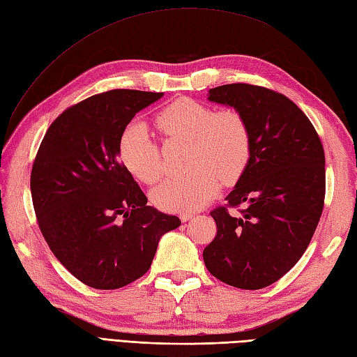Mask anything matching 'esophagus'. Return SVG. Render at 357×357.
Here are the masks:
<instances>
[{
    "label": "esophagus",
    "instance_id": "obj_1",
    "mask_svg": "<svg viewBox=\"0 0 357 357\" xmlns=\"http://www.w3.org/2000/svg\"><path fill=\"white\" fill-rule=\"evenodd\" d=\"M192 213H180V220H181V222H186V221H189V220H192Z\"/></svg>",
    "mask_w": 357,
    "mask_h": 357
}]
</instances>
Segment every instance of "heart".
Wrapping results in <instances>:
<instances>
[{
	"instance_id": "heart-1",
	"label": "heart",
	"mask_w": 357,
	"mask_h": 357,
	"mask_svg": "<svg viewBox=\"0 0 357 357\" xmlns=\"http://www.w3.org/2000/svg\"><path fill=\"white\" fill-rule=\"evenodd\" d=\"M155 127L169 139L189 142L183 176L165 180L151 192L153 203L167 212H194L218 194L221 180L233 183L250 160V132L236 110L215 112L189 98L171 102L155 115ZM119 159L133 176L146 185L162 177L163 165L158 144L142 121L128 124L119 136Z\"/></svg>"
}]
</instances>
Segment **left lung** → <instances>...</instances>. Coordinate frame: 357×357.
<instances>
[{
	"label": "left lung",
	"mask_w": 357,
	"mask_h": 357,
	"mask_svg": "<svg viewBox=\"0 0 357 357\" xmlns=\"http://www.w3.org/2000/svg\"><path fill=\"white\" fill-rule=\"evenodd\" d=\"M233 107L250 132V160L227 204L211 212L216 236L203 251L208 273L239 289H262L298 262L323 213L326 159L309 118L284 95L234 83L208 91Z\"/></svg>",
	"instance_id": "8db88e82"
}]
</instances>
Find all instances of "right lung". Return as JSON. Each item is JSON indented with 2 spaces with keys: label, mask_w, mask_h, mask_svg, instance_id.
<instances>
[{
  "label": "right lung",
  "mask_w": 357,
  "mask_h": 357,
  "mask_svg": "<svg viewBox=\"0 0 357 357\" xmlns=\"http://www.w3.org/2000/svg\"><path fill=\"white\" fill-rule=\"evenodd\" d=\"M163 92L115 89L66 109L47 130L30 189L39 229L75 279L118 289L149 271L160 238L177 216L146 206L119 160V136Z\"/></svg>",
  "instance_id": "add662e5"
}]
</instances>
